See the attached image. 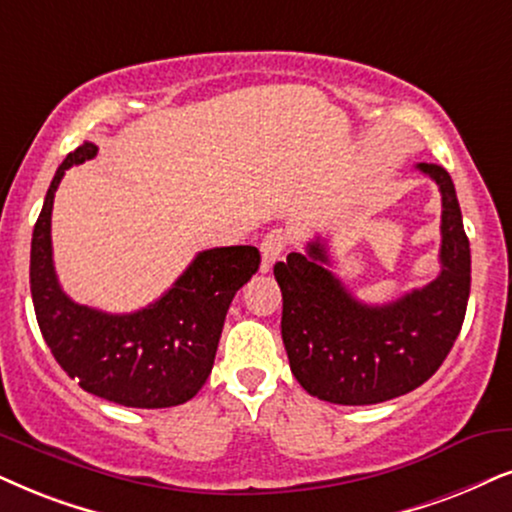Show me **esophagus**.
Here are the masks:
<instances>
[{
	"label": "esophagus",
	"instance_id": "1",
	"mask_svg": "<svg viewBox=\"0 0 512 512\" xmlns=\"http://www.w3.org/2000/svg\"><path fill=\"white\" fill-rule=\"evenodd\" d=\"M288 245V238L283 231H271V234H267L262 238L260 243V252H262V271H269L271 267H274L276 260H281L283 250H286Z\"/></svg>",
	"mask_w": 512,
	"mask_h": 512
}]
</instances>
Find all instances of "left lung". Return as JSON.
I'll use <instances>...</instances> for the list:
<instances>
[{
  "label": "left lung",
  "instance_id": "1",
  "mask_svg": "<svg viewBox=\"0 0 512 512\" xmlns=\"http://www.w3.org/2000/svg\"><path fill=\"white\" fill-rule=\"evenodd\" d=\"M418 170L442 193V271L428 286L387 304L359 302L328 269L323 238L274 264L290 371L312 397L345 406L401 397L435 375L461 333L470 243L454 181L442 165L420 163Z\"/></svg>",
  "mask_w": 512,
  "mask_h": 512
}]
</instances>
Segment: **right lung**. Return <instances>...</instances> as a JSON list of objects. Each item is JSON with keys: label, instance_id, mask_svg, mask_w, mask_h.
I'll return each mask as SVG.
<instances>
[{"label": "right lung", "instance_id": "obj_1", "mask_svg": "<svg viewBox=\"0 0 512 512\" xmlns=\"http://www.w3.org/2000/svg\"><path fill=\"white\" fill-rule=\"evenodd\" d=\"M84 141L58 165L30 245V293L58 366L84 392L132 409H167L196 397L215 364L234 295L260 269V250L229 245L198 252L174 286L132 314H106L61 290L51 257V208L68 167L92 160Z\"/></svg>", "mask_w": 512, "mask_h": 512}]
</instances>
